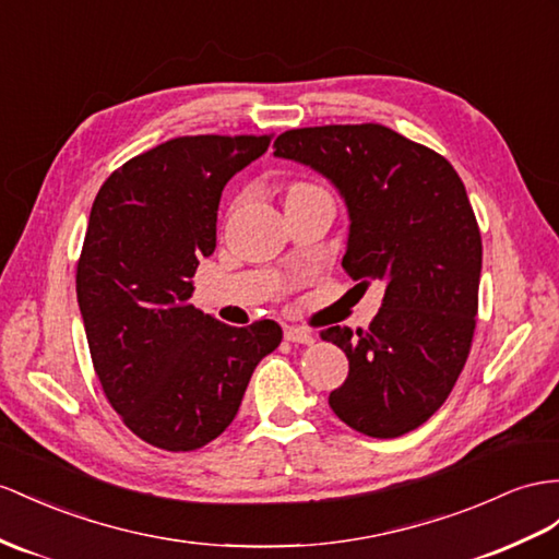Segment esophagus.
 I'll list each match as a JSON object with an SVG mask.
<instances>
[{"label": "esophagus", "mask_w": 559, "mask_h": 559, "mask_svg": "<svg viewBox=\"0 0 559 559\" xmlns=\"http://www.w3.org/2000/svg\"><path fill=\"white\" fill-rule=\"evenodd\" d=\"M285 340L297 342V345H313V333L305 331V328L288 325V328H285Z\"/></svg>", "instance_id": "1"}]
</instances>
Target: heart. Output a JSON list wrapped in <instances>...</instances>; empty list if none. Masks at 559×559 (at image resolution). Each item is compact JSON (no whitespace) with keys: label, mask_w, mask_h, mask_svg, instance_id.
<instances>
[{"label":"heart","mask_w":559,"mask_h":559,"mask_svg":"<svg viewBox=\"0 0 559 559\" xmlns=\"http://www.w3.org/2000/svg\"><path fill=\"white\" fill-rule=\"evenodd\" d=\"M295 189H309V186H307V183H295V186H293V189H290V191H295Z\"/></svg>","instance_id":"1"}]
</instances>
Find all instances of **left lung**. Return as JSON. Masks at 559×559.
<instances>
[{"label":"left lung","mask_w":559,"mask_h":559,"mask_svg":"<svg viewBox=\"0 0 559 559\" xmlns=\"http://www.w3.org/2000/svg\"><path fill=\"white\" fill-rule=\"evenodd\" d=\"M274 148L335 186L349 212L342 266L384 283L366 331L321 333L349 359L328 404L356 432L402 437L447 402L475 335L481 236L465 186L447 157L373 122L290 130Z\"/></svg>","instance_id":"obj_1"}]
</instances>
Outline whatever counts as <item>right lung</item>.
<instances>
[{"instance_id": "add662e5", "label": "right lung", "mask_w": 559, "mask_h": 559, "mask_svg": "<svg viewBox=\"0 0 559 559\" xmlns=\"http://www.w3.org/2000/svg\"><path fill=\"white\" fill-rule=\"evenodd\" d=\"M271 136H179L104 181L78 262V305L94 370L122 423L151 447L195 451L234 423L283 331L234 328L195 309L193 274L217 246L226 181Z\"/></svg>"}]
</instances>
